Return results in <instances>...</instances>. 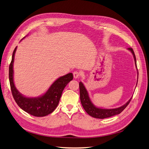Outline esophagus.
<instances>
[{
  "mask_svg": "<svg viewBox=\"0 0 149 149\" xmlns=\"http://www.w3.org/2000/svg\"><path fill=\"white\" fill-rule=\"evenodd\" d=\"M73 75H74V79H77V78H79V77L80 76V72H79L78 71H75L73 73Z\"/></svg>",
  "mask_w": 149,
  "mask_h": 149,
  "instance_id": "obj_1",
  "label": "esophagus"
}]
</instances>
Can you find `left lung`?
I'll return each instance as SVG.
<instances>
[{"label": "left lung", "instance_id": "1", "mask_svg": "<svg viewBox=\"0 0 149 149\" xmlns=\"http://www.w3.org/2000/svg\"><path fill=\"white\" fill-rule=\"evenodd\" d=\"M128 49L133 54L135 64L136 65V59L135 56V54L133 51V49L131 48H128ZM79 88H80V101L81 103V105L83 106L85 111L86 112V113L90 115V116L96 118H106L108 117H111L115 115H118L122 112L123 110L126 107L129 103L130 102L132 97L130 100L125 104L123 106H121L118 108L115 109H101V108H98L96 107L94 104H93L90 100V98L88 95V93L84 85L80 81L79 83Z\"/></svg>", "mask_w": 149, "mask_h": 149}]
</instances>
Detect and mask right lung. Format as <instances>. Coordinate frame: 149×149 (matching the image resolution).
Segmentation results:
<instances>
[{
	"mask_svg": "<svg viewBox=\"0 0 149 149\" xmlns=\"http://www.w3.org/2000/svg\"><path fill=\"white\" fill-rule=\"evenodd\" d=\"M16 50V47L13 51L12 61L9 65V80L14 100L21 109L33 116H46L52 113L58 106L64 88L73 79V74L69 73L58 78L45 94L41 96L37 97H26L16 88L13 81V66Z\"/></svg>",
	"mask_w": 149,
	"mask_h": 149,
	"instance_id": "1",
	"label": "right lung"
}]
</instances>
